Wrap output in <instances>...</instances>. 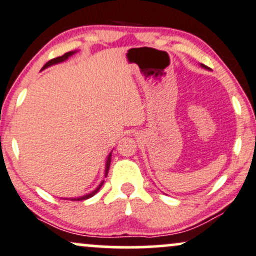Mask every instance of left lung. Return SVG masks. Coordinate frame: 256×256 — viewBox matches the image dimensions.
<instances>
[{
    "label": "left lung",
    "mask_w": 256,
    "mask_h": 256,
    "mask_svg": "<svg viewBox=\"0 0 256 256\" xmlns=\"http://www.w3.org/2000/svg\"><path fill=\"white\" fill-rule=\"evenodd\" d=\"M200 66H202V68H204V69H208V66H204V64H200Z\"/></svg>",
    "instance_id": "obj_1"
}]
</instances>
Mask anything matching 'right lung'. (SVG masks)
I'll return each mask as SVG.
<instances>
[{
	"label": "right lung",
	"instance_id": "add662e5",
	"mask_svg": "<svg viewBox=\"0 0 256 256\" xmlns=\"http://www.w3.org/2000/svg\"><path fill=\"white\" fill-rule=\"evenodd\" d=\"M76 52H78V51H70V52H68V54H63V56L57 57V58H54V60H48V63H46L44 66H42V70H44V69H46V68H48V66H54V64L62 63V62H66V60H68V58L72 57V54H76ZM110 158H112V152H110V154H108V156H107L106 164H104V176H107V174H108L110 166ZM104 182V180L101 181V182L98 184V186L96 187V188H95L94 190H92V192H89L88 194H84V196H78V198H64V199H66V200H69V199H70V200H75V202H80V200H86V199L92 198V196H95V194H96V193L98 192V190L101 188V186H102Z\"/></svg>",
	"mask_w": 256,
	"mask_h": 256
}]
</instances>
